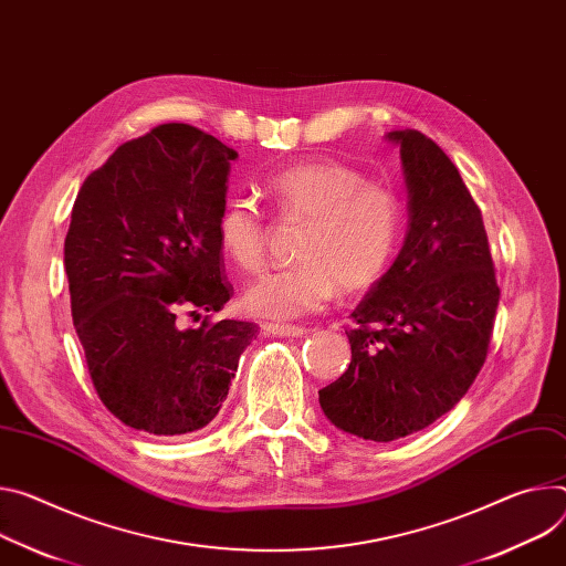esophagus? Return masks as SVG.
<instances>
[{"label": "esophagus", "mask_w": 566, "mask_h": 566, "mask_svg": "<svg viewBox=\"0 0 566 566\" xmlns=\"http://www.w3.org/2000/svg\"><path fill=\"white\" fill-rule=\"evenodd\" d=\"M262 332L266 336H284V338H297L302 334H306L304 327H297V325H277V323H264L262 325Z\"/></svg>", "instance_id": "esophagus-1"}]
</instances>
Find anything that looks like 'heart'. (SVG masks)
<instances>
[{
	"mask_svg": "<svg viewBox=\"0 0 566 566\" xmlns=\"http://www.w3.org/2000/svg\"><path fill=\"white\" fill-rule=\"evenodd\" d=\"M277 217L304 223L297 266L264 273L241 295L256 318L293 321L314 314L336 295L373 289L388 271L403 226L401 198L381 182L338 163H302L264 180ZM223 252L248 271L266 262L271 226L256 202L230 198L217 219Z\"/></svg>",
	"mask_w": 566,
	"mask_h": 566,
	"instance_id": "1",
	"label": "heart"
}]
</instances>
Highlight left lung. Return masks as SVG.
Wrapping results in <instances>:
<instances>
[{
    "label": "left lung",
    "instance_id": "8db88e82",
    "mask_svg": "<svg viewBox=\"0 0 566 566\" xmlns=\"http://www.w3.org/2000/svg\"><path fill=\"white\" fill-rule=\"evenodd\" d=\"M388 139L401 146L408 234L352 312L349 368L318 390L332 424L375 442L427 429L470 390L501 297L483 214L455 165L420 130Z\"/></svg>",
    "mask_w": 566,
    "mask_h": 566
}]
</instances>
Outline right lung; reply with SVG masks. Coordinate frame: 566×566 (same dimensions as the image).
<instances>
[{
	"label": "right lung",
	"mask_w": 566,
	"mask_h": 566,
	"mask_svg": "<svg viewBox=\"0 0 566 566\" xmlns=\"http://www.w3.org/2000/svg\"><path fill=\"white\" fill-rule=\"evenodd\" d=\"M237 150L189 124L124 142L92 171L65 237L72 318L94 390L126 427L210 424L256 334L241 321L180 327L232 295L217 219Z\"/></svg>",
	"instance_id": "add662e5"
}]
</instances>
